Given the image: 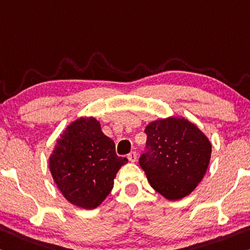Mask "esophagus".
Returning <instances> with one entry per match:
<instances>
[{"label":"esophagus","instance_id":"34e87169","mask_svg":"<svg viewBox=\"0 0 250 250\" xmlns=\"http://www.w3.org/2000/svg\"><path fill=\"white\" fill-rule=\"evenodd\" d=\"M137 157H138V153L136 151H131L128 154V159L130 162H136Z\"/></svg>","mask_w":250,"mask_h":250}]
</instances>
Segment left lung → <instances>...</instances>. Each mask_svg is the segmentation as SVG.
<instances>
[{
	"instance_id": "obj_1",
	"label": "left lung",
	"mask_w": 250,
	"mask_h": 250,
	"mask_svg": "<svg viewBox=\"0 0 250 250\" xmlns=\"http://www.w3.org/2000/svg\"><path fill=\"white\" fill-rule=\"evenodd\" d=\"M146 151L139 159L151 187L168 200L191 193L203 180L211 156V144L185 118L169 117L146 126Z\"/></svg>"
}]
</instances>
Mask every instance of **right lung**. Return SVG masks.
I'll return each instance as SVG.
<instances>
[{
  "label": "right lung",
  "mask_w": 250,
  "mask_h": 250,
  "mask_svg": "<svg viewBox=\"0 0 250 250\" xmlns=\"http://www.w3.org/2000/svg\"><path fill=\"white\" fill-rule=\"evenodd\" d=\"M126 158L118 157L114 142L93 117H81L63 130L49 158L53 180L66 200L83 209L100 206Z\"/></svg>",
  "instance_id": "1"
}]
</instances>
